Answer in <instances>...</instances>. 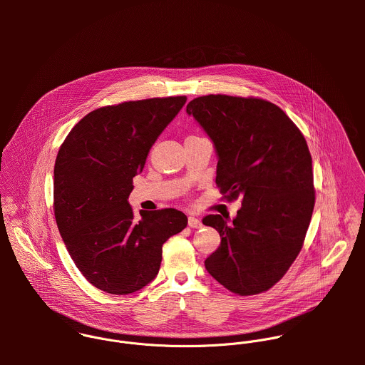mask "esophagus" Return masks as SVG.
Masks as SVG:
<instances>
[{
    "instance_id": "34e87169",
    "label": "esophagus",
    "mask_w": 365,
    "mask_h": 365,
    "mask_svg": "<svg viewBox=\"0 0 365 365\" xmlns=\"http://www.w3.org/2000/svg\"><path fill=\"white\" fill-rule=\"evenodd\" d=\"M188 226H190V227H192V229H198V227H201V226H202V223H201V220H200L198 217H195V216H190V217H188Z\"/></svg>"
}]
</instances>
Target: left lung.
<instances>
[{"label": "left lung", "instance_id": "left-lung-1", "mask_svg": "<svg viewBox=\"0 0 365 365\" xmlns=\"http://www.w3.org/2000/svg\"><path fill=\"white\" fill-rule=\"evenodd\" d=\"M217 155L216 185L242 208L202 223L220 235L205 260L230 292L256 295L275 285L299 255L314 207L312 157L297 125L275 104L255 97L205 96L187 105Z\"/></svg>", "mask_w": 365, "mask_h": 365}]
</instances>
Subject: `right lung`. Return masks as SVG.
Returning <instances> with one entry per match:
<instances>
[{
    "mask_svg": "<svg viewBox=\"0 0 365 365\" xmlns=\"http://www.w3.org/2000/svg\"><path fill=\"white\" fill-rule=\"evenodd\" d=\"M187 97L108 105L87 113L67 135L54 163L53 209L76 267L113 295L156 278L163 245L188 223L174 208L140 210L128 198L160 133Z\"/></svg>",
    "mask_w": 365,
    "mask_h": 365,
    "instance_id": "obj_1",
    "label": "right lung"
}]
</instances>
